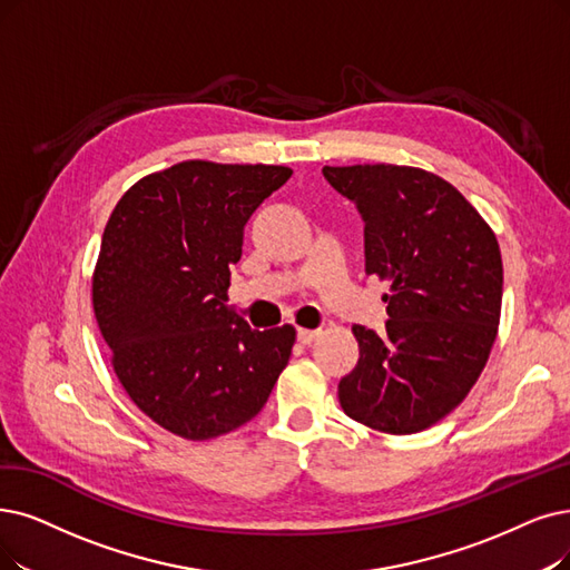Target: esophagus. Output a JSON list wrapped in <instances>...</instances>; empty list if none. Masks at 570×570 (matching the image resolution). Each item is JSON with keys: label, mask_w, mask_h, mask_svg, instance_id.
<instances>
[{"label": "esophagus", "mask_w": 570, "mask_h": 570, "mask_svg": "<svg viewBox=\"0 0 570 570\" xmlns=\"http://www.w3.org/2000/svg\"><path fill=\"white\" fill-rule=\"evenodd\" d=\"M317 334H321V330H306V327L297 330V338L302 341V344H311V341L317 338Z\"/></svg>", "instance_id": "obj_1"}]
</instances>
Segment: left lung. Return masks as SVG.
I'll list each match as a JSON object with an SVG mask.
<instances>
[{
  "label": "left lung",
  "instance_id": "8db88e82",
  "mask_svg": "<svg viewBox=\"0 0 570 570\" xmlns=\"http://www.w3.org/2000/svg\"><path fill=\"white\" fill-rule=\"evenodd\" d=\"M364 222V271L391 283V321L353 325L355 370L338 402L357 421L412 435L456 409L489 360L503 302L500 247L463 194L409 166L323 168Z\"/></svg>",
  "mask_w": 570,
  "mask_h": 570
}]
</instances>
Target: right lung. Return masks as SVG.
<instances>
[{
  "mask_svg": "<svg viewBox=\"0 0 570 570\" xmlns=\"http://www.w3.org/2000/svg\"><path fill=\"white\" fill-rule=\"evenodd\" d=\"M289 175L185 161L132 185L105 226L94 308L114 372L179 438L210 440L255 419L289 360L292 325L259 332L226 306L245 224Z\"/></svg>",
  "mask_w": 570,
  "mask_h": 570,
  "instance_id": "obj_1",
  "label": "right lung"
}]
</instances>
